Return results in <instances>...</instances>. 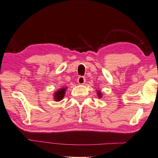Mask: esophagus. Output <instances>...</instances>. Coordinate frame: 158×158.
Returning <instances> with one entry per match:
<instances>
[{
  "instance_id": "obj_1",
  "label": "esophagus",
  "mask_w": 158,
  "mask_h": 158,
  "mask_svg": "<svg viewBox=\"0 0 158 158\" xmlns=\"http://www.w3.org/2000/svg\"><path fill=\"white\" fill-rule=\"evenodd\" d=\"M85 80H86L84 78V77H83V76H80L79 78H78V83L79 85H82L85 84Z\"/></svg>"
}]
</instances>
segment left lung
Wrapping results in <instances>:
<instances>
[{
	"instance_id": "1",
	"label": "left lung",
	"mask_w": 158,
	"mask_h": 158,
	"mask_svg": "<svg viewBox=\"0 0 158 158\" xmlns=\"http://www.w3.org/2000/svg\"><path fill=\"white\" fill-rule=\"evenodd\" d=\"M97 94H98V98H101L102 97V93H101V91L100 90H97Z\"/></svg>"
}]
</instances>
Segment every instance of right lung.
Wrapping results in <instances>:
<instances>
[{"instance_id": "add662e5", "label": "right lung", "mask_w": 158, "mask_h": 158, "mask_svg": "<svg viewBox=\"0 0 158 158\" xmlns=\"http://www.w3.org/2000/svg\"><path fill=\"white\" fill-rule=\"evenodd\" d=\"M67 89V87H62L61 89L55 91L53 93V99H54V100L56 102H59V101L63 99Z\"/></svg>"}]
</instances>
